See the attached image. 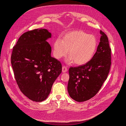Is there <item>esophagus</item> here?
Listing matches in <instances>:
<instances>
[{
  "label": "esophagus",
  "mask_w": 126,
  "mask_h": 126,
  "mask_svg": "<svg viewBox=\"0 0 126 126\" xmlns=\"http://www.w3.org/2000/svg\"><path fill=\"white\" fill-rule=\"evenodd\" d=\"M67 71V68L66 66H63L62 67V72H63V73H65V72H66Z\"/></svg>",
  "instance_id": "esophagus-1"
}]
</instances>
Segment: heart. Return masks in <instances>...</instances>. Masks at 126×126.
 I'll return each mask as SVG.
<instances>
[{"label": "heart", "instance_id": "1", "mask_svg": "<svg viewBox=\"0 0 126 126\" xmlns=\"http://www.w3.org/2000/svg\"><path fill=\"white\" fill-rule=\"evenodd\" d=\"M97 46L96 37L86 32L77 30L65 35L62 40L56 39L53 44L54 57L60 59L65 56L68 51L69 55L67 62H74L77 65L89 62L94 57Z\"/></svg>", "mask_w": 126, "mask_h": 126}]
</instances>
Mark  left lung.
<instances>
[{
    "mask_svg": "<svg viewBox=\"0 0 126 126\" xmlns=\"http://www.w3.org/2000/svg\"><path fill=\"white\" fill-rule=\"evenodd\" d=\"M100 42L90 61L83 65L69 69L67 90L77 102L87 101L94 97L107 79L111 65V49L108 37L100 31Z\"/></svg>",
    "mask_w": 126,
    "mask_h": 126,
    "instance_id": "obj_1",
    "label": "left lung"
}]
</instances>
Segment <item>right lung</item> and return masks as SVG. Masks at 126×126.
<instances>
[{
    "instance_id": "right-lung-1",
    "label": "right lung",
    "mask_w": 126,
    "mask_h": 126,
    "mask_svg": "<svg viewBox=\"0 0 126 126\" xmlns=\"http://www.w3.org/2000/svg\"><path fill=\"white\" fill-rule=\"evenodd\" d=\"M51 34L46 29L28 31L13 47L11 63L21 91L35 102L46 100L53 82L62 72V64L51 57V47L47 41Z\"/></svg>"
}]
</instances>
